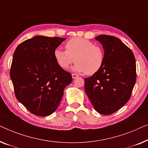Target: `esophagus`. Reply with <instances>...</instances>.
Returning a JSON list of instances; mask_svg holds the SVG:
<instances>
[{
    "label": "esophagus",
    "mask_w": 148,
    "mask_h": 148,
    "mask_svg": "<svg viewBox=\"0 0 148 148\" xmlns=\"http://www.w3.org/2000/svg\"><path fill=\"white\" fill-rule=\"evenodd\" d=\"M72 78H73V79H75V78H78V75L76 74H72Z\"/></svg>",
    "instance_id": "obj_1"
}]
</instances>
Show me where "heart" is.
I'll list each match as a JSON object with an SVG mask.
<instances>
[{"label": "heart", "instance_id": "b5f03b06", "mask_svg": "<svg viewBox=\"0 0 148 148\" xmlns=\"http://www.w3.org/2000/svg\"><path fill=\"white\" fill-rule=\"evenodd\" d=\"M66 51L57 49L54 58L62 69H68L75 62L73 70L86 75L97 73L105 62V51L100 45L82 37H73L66 42Z\"/></svg>", "mask_w": 148, "mask_h": 148}]
</instances>
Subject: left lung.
<instances>
[{"mask_svg":"<svg viewBox=\"0 0 148 148\" xmlns=\"http://www.w3.org/2000/svg\"><path fill=\"white\" fill-rule=\"evenodd\" d=\"M103 45L105 62L101 69L84 78L87 96L98 113L111 115L130 100L136 82V59L132 49L117 37H95Z\"/></svg>","mask_w":148,"mask_h":148,"instance_id":"left-lung-1","label":"left lung"}]
</instances>
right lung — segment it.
<instances>
[{
    "label": "right lung",
    "mask_w": 148,
    "mask_h": 148,
    "mask_svg": "<svg viewBox=\"0 0 148 148\" xmlns=\"http://www.w3.org/2000/svg\"><path fill=\"white\" fill-rule=\"evenodd\" d=\"M66 39L37 35L20 43L14 52L10 76L15 97L35 115L52 114L72 81V74L54 58L56 49Z\"/></svg>",
    "instance_id": "obj_1"
}]
</instances>
